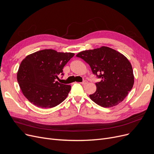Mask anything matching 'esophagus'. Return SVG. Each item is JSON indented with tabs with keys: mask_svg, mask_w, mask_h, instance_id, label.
<instances>
[{
	"mask_svg": "<svg viewBox=\"0 0 154 154\" xmlns=\"http://www.w3.org/2000/svg\"><path fill=\"white\" fill-rule=\"evenodd\" d=\"M81 84L82 85H86L88 84V81H87V80H84V81L82 82H81Z\"/></svg>",
	"mask_w": 154,
	"mask_h": 154,
	"instance_id": "1",
	"label": "esophagus"
}]
</instances>
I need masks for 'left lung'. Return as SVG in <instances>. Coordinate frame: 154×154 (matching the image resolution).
Returning a JSON list of instances; mask_svg holds the SVG:
<instances>
[{
  "label": "left lung",
  "mask_w": 154,
  "mask_h": 154,
  "mask_svg": "<svg viewBox=\"0 0 154 154\" xmlns=\"http://www.w3.org/2000/svg\"><path fill=\"white\" fill-rule=\"evenodd\" d=\"M89 65L93 74L100 78L91 99L103 107L122 102L134 83L132 65L125 56L108 47L82 51L76 55Z\"/></svg>",
  "instance_id": "obj_1"
}]
</instances>
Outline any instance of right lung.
I'll use <instances>...</instances> for the list:
<instances>
[{
    "mask_svg": "<svg viewBox=\"0 0 154 154\" xmlns=\"http://www.w3.org/2000/svg\"><path fill=\"white\" fill-rule=\"evenodd\" d=\"M75 54L44 49L27 55L20 63L17 79L23 95L35 106L52 108L66 99L71 86L56 81Z\"/></svg>",
    "mask_w": 154,
    "mask_h": 154,
    "instance_id": "1",
    "label": "right lung"
}]
</instances>
